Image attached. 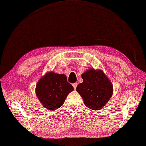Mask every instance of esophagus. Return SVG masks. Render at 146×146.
<instances>
[{
	"instance_id": "obj_1",
	"label": "esophagus",
	"mask_w": 146,
	"mask_h": 146,
	"mask_svg": "<svg viewBox=\"0 0 146 146\" xmlns=\"http://www.w3.org/2000/svg\"><path fill=\"white\" fill-rule=\"evenodd\" d=\"M77 83H73L72 84V86H73V87H74V90H76V88H77Z\"/></svg>"
}]
</instances>
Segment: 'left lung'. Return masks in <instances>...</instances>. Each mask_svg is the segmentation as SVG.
<instances>
[{"label":"left lung","instance_id":"obj_1","mask_svg":"<svg viewBox=\"0 0 146 146\" xmlns=\"http://www.w3.org/2000/svg\"><path fill=\"white\" fill-rule=\"evenodd\" d=\"M83 82L78 84L76 90L88 108L99 110L104 107L112 96L111 82L102 70L90 69L82 75Z\"/></svg>","mask_w":146,"mask_h":146}]
</instances>
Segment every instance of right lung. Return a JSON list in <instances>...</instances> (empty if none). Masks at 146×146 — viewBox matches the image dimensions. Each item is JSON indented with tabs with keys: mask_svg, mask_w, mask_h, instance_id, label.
<instances>
[{
	"mask_svg": "<svg viewBox=\"0 0 146 146\" xmlns=\"http://www.w3.org/2000/svg\"><path fill=\"white\" fill-rule=\"evenodd\" d=\"M74 90L64 74L54 72L46 73L37 83L36 94L42 105L48 110H55L62 106L66 97Z\"/></svg>",
	"mask_w": 146,
	"mask_h": 146,
	"instance_id": "right-lung-1",
	"label": "right lung"
}]
</instances>
